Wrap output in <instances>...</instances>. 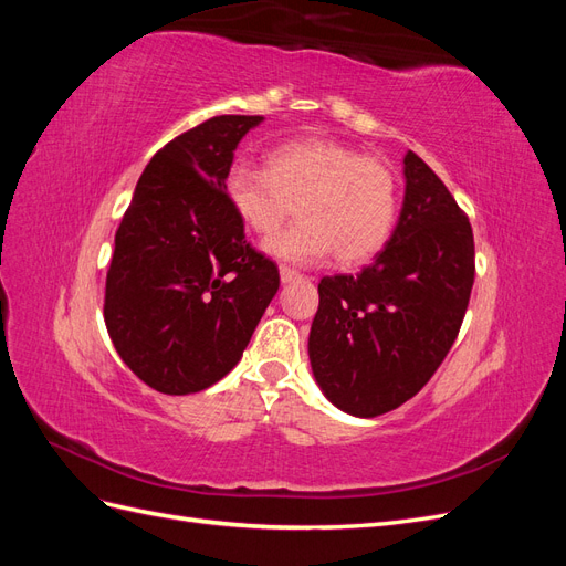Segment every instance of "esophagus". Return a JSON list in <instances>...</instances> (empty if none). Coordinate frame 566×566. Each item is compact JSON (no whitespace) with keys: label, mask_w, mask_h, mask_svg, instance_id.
Wrapping results in <instances>:
<instances>
[{"label":"esophagus","mask_w":566,"mask_h":566,"mask_svg":"<svg viewBox=\"0 0 566 566\" xmlns=\"http://www.w3.org/2000/svg\"><path fill=\"white\" fill-rule=\"evenodd\" d=\"M279 273H281V281H283V283H290V281H297V279H302V273H300L297 269H290V266H285V264H281Z\"/></svg>","instance_id":"1"}]
</instances>
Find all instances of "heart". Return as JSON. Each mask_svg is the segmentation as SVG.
<instances>
[{"mask_svg":"<svg viewBox=\"0 0 566 566\" xmlns=\"http://www.w3.org/2000/svg\"><path fill=\"white\" fill-rule=\"evenodd\" d=\"M227 196L235 217L264 238L298 208L301 224L264 243L287 264H316L333 252L342 266L364 264L387 245L399 214L391 167L333 139L290 142L269 153L266 167H233Z\"/></svg>","mask_w":566,"mask_h":566,"instance_id":"1","label":"heart"}]
</instances>
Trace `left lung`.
<instances>
[{
  "mask_svg": "<svg viewBox=\"0 0 566 566\" xmlns=\"http://www.w3.org/2000/svg\"><path fill=\"white\" fill-rule=\"evenodd\" d=\"M401 214L373 264L318 283L310 361L325 399L356 418L399 408L430 382L465 318L474 283L468 214L413 150Z\"/></svg>",
  "mask_w": 566,
  "mask_h": 566,
  "instance_id": "1",
  "label": "left lung"
}]
</instances>
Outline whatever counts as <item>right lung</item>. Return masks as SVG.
Wrapping results in <instances>:
<instances>
[{
    "mask_svg": "<svg viewBox=\"0 0 566 566\" xmlns=\"http://www.w3.org/2000/svg\"><path fill=\"white\" fill-rule=\"evenodd\" d=\"M262 115H219L160 148L115 233L104 318L115 352L148 387L184 397L241 361L281 285L235 217L233 150Z\"/></svg>",
    "mask_w": 566,
    "mask_h": 566,
    "instance_id": "add662e5",
    "label": "right lung"
}]
</instances>
